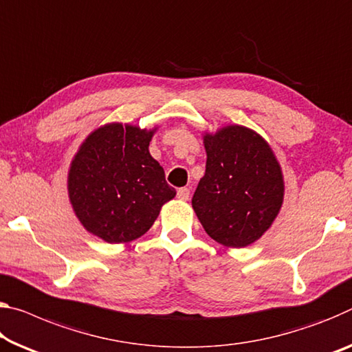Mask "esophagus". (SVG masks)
Here are the masks:
<instances>
[{
    "label": "esophagus",
    "instance_id": "obj_1",
    "mask_svg": "<svg viewBox=\"0 0 352 352\" xmlns=\"http://www.w3.org/2000/svg\"><path fill=\"white\" fill-rule=\"evenodd\" d=\"M177 197L182 200H188L189 199V188H180L177 191Z\"/></svg>",
    "mask_w": 352,
    "mask_h": 352
}]
</instances>
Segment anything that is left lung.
Segmentation results:
<instances>
[{
    "label": "left lung",
    "mask_w": 352,
    "mask_h": 352,
    "mask_svg": "<svg viewBox=\"0 0 352 352\" xmlns=\"http://www.w3.org/2000/svg\"><path fill=\"white\" fill-rule=\"evenodd\" d=\"M205 175L192 196L200 224L214 241L246 248L276 219L283 200L280 166L265 139L232 125L204 138Z\"/></svg>",
    "instance_id": "8db88e82"
}]
</instances>
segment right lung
Listing matches in <instances>:
<instances>
[{
	"mask_svg": "<svg viewBox=\"0 0 352 352\" xmlns=\"http://www.w3.org/2000/svg\"><path fill=\"white\" fill-rule=\"evenodd\" d=\"M152 136L138 126L106 125L89 135L72 161L70 202L86 230L106 243L144 235L161 206L175 197L148 152Z\"/></svg>",
	"mask_w": 352,
	"mask_h": 352,
	"instance_id": "obj_1",
	"label": "right lung"
}]
</instances>
